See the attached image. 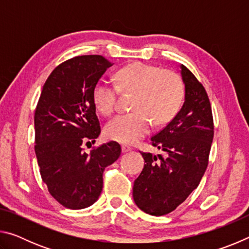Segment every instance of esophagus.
I'll use <instances>...</instances> for the list:
<instances>
[{"label":"esophagus","mask_w":249,"mask_h":249,"mask_svg":"<svg viewBox=\"0 0 249 249\" xmlns=\"http://www.w3.org/2000/svg\"><path fill=\"white\" fill-rule=\"evenodd\" d=\"M130 150H132V148H130L129 146H126V145L122 146V151H123V153H128Z\"/></svg>","instance_id":"esophagus-1"}]
</instances>
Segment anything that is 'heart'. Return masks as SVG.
I'll use <instances>...</instances> for the list:
<instances>
[{"mask_svg": "<svg viewBox=\"0 0 249 249\" xmlns=\"http://www.w3.org/2000/svg\"><path fill=\"white\" fill-rule=\"evenodd\" d=\"M122 93H135L133 112L117 115L105 125L108 140L121 144H134L150 132L153 122L165 125L179 112L184 96V86L178 73L159 67L135 62L117 72V86L101 79L92 93L96 109L111 115Z\"/></svg>", "mask_w": 249, "mask_h": 249, "instance_id": "heart-1", "label": "heart"}]
</instances>
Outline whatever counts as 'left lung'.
Returning <instances> with one entry per match:
<instances>
[{
	"label": "left lung",
	"instance_id": "1",
	"mask_svg": "<svg viewBox=\"0 0 249 249\" xmlns=\"http://www.w3.org/2000/svg\"><path fill=\"white\" fill-rule=\"evenodd\" d=\"M184 103L166 127L151 137L165 156L142 153L144 169L134 181L133 197L145 213L161 216L172 212L197 188L209 163L214 126L204 87L180 66Z\"/></svg>",
	"mask_w": 249,
	"mask_h": 249
}]
</instances>
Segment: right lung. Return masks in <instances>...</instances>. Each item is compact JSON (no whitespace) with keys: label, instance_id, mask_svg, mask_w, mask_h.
<instances>
[{"label":"right lung","instance_id":"right-lung-1","mask_svg":"<svg viewBox=\"0 0 249 249\" xmlns=\"http://www.w3.org/2000/svg\"><path fill=\"white\" fill-rule=\"evenodd\" d=\"M111 66L100 54L62 62L46 80L35 111V153L41 179L50 195L71 210L88 208L99 199L104 169L121 156L115 142L90 154L83 150L101 133L92 93Z\"/></svg>","mask_w":249,"mask_h":249}]
</instances>
